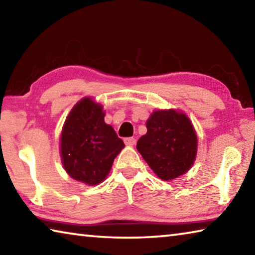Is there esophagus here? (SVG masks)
I'll use <instances>...</instances> for the list:
<instances>
[{
    "mask_svg": "<svg viewBox=\"0 0 255 255\" xmlns=\"http://www.w3.org/2000/svg\"><path fill=\"white\" fill-rule=\"evenodd\" d=\"M124 141H125V144H126L127 146H133L136 144V139L133 137H127V138H125L124 139Z\"/></svg>",
    "mask_w": 255,
    "mask_h": 255,
    "instance_id": "1",
    "label": "esophagus"
}]
</instances>
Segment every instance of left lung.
Wrapping results in <instances>:
<instances>
[{
    "label": "left lung",
    "mask_w": 255,
    "mask_h": 255,
    "mask_svg": "<svg viewBox=\"0 0 255 255\" xmlns=\"http://www.w3.org/2000/svg\"><path fill=\"white\" fill-rule=\"evenodd\" d=\"M146 128L136 147L154 173L170 181L188 172L197 156L198 139L187 116L173 109L156 110Z\"/></svg>",
    "instance_id": "1"
}]
</instances>
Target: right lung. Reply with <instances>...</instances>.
I'll use <instances>...</instances> for the list:
<instances>
[{"label":"right lung","instance_id":"right-lung-1","mask_svg":"<svg viewBox=\"0 0 255 255\" xmlns=\"http://www.w3.org/2000/svg\"><path fill=\"white\" fill-rule=\"evenodd\" d=\"M124 147L115 129L105 123L101 105L91 98L76 103L60 136V157L71 178L89 185L101 183Z\"/></svg>","mask_w":255,"mask_h":255}]
</instances>
